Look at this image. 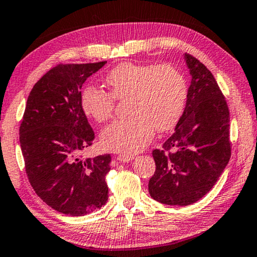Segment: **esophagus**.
I'll list each match as a JSON object with an SVG mask.
<instances>
[{"instance_id": "34e87169", "label": "esophagus", "mask_w": 257, "mask_h": 257, "mask_svg": "<svg viewBox=\"0 0 257 257\" xmlns=\"http://www.w3.org/2000/svg\"><path fill=\"white\" fill-rule=\"evenodd\" d=\"M134 159H135L134 156H125V154H119V156L116 157V160L120 162H129V161H133Z\"/></svg>"}]
</instances>
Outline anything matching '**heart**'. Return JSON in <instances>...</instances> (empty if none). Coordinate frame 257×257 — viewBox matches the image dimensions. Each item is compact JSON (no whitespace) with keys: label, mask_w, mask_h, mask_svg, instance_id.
Wrapping results in <instances>:
<instances>
[{"label":"heart","mask_w":257,"mask_h":257,"mask_svg":"<svg viewBox=\"0 0 257 257\" xmlns=\"http://www.w3.org/2000/svg\"><path fill=\"white\" fill-rule=\"evenodd\" d=\"M109 92L88 87L81 96L87 115L97 122L112 116L115 98L128 97L130 115L113 121L100 135L104 149L121 154H135L148 145L154 129L164 133L181 119L187 96L186 81L170 65L122 63L105 79Z\"/></svg>","instance_id":"heart-1"}]
</instances>
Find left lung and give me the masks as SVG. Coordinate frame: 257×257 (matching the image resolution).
<instances>
[{
    "label": "left lung",
    "instance_id": "obj_1",
    "mask_svg": "<svg viewBox=\"0 0 257 257\" xmlns=\"http://www.w3.org/2000/svg\"><path fill=\"white\" fill-rule=\"evenodd\" d=\"M191 84L175 132L161 150H154L156 173L149 182L154 200L189 206L213 189L231 157L230 112L226 100L205 65L184 55Z\"/></svg>",
    "mask_w": 257,
    "mask_h": 257
}]
</instances>
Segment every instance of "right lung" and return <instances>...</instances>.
<instances>
[{
  "label": "right lung",
  "instance_id": "1",
  "mask_svg": "<svg viewBox=\"0 0 257 257\" xmlns=\"http://www.w3.org/2000/svg\"><path fill=\"white\" fill-rule=\"evenodd\" d=\"M106 62L59 64L34 84L19 128L28 180L35 193L59 213L82 216L107 201L105 176L111 156L85 160L95 134L81 104V88Z\"/></svg>",
  "mask_w": 257,
  "mask_h": 257
}]
</instances>
